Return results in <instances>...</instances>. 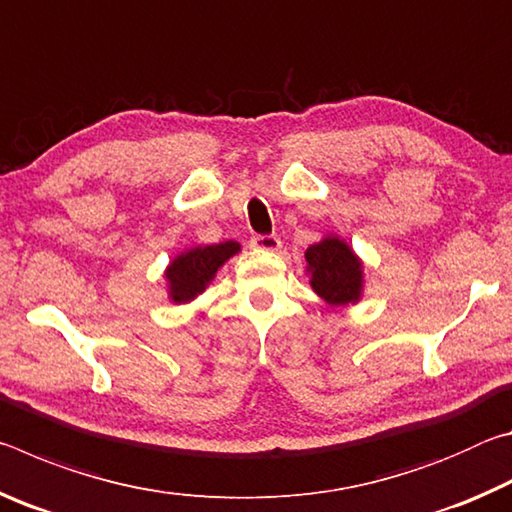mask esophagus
<instances>
[{
	"label": "esophagus",
	"mask_w": 512,
	"mask_h": 512,
	"mask_svg": "<svg viewBox=\"0 0 512 512\" xmlns=\"http://www.w3.org/2000/svg\"><path fill=\"white\" fill-rule=\"evenodd\" d=\"M250 246L257 250H277L282 246V241L275 235H253L250 237Z\"/></svg>",
	"instance_id": "esophagus-1"
}]
</instances>
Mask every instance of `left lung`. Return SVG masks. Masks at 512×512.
Returning <instances> with one entry per match:
<instances>
[{
    "label": "left lung",
    "instance_id": "1",
    "mask_svg": "<svg viewBox=\"0 0 512 512\" xmlns=\"http://www.w3.org/2000/svg\"><path fill=\"white\" fill-rule=\"evenodd\" d=\"M307 264L311 271V287L329 305H348L359 300L361 293V262L348 244L327 237L307 248Z\"/></svg>",
    "mask_w": 512,
    "mask_h": 512
}]
</instances>
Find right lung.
I'll return each mask as SVG.
<instances>
[{
	"label": "right lung",
	"mask_w": 512,
	"mask_h": 512,
	"mask_svg": "<svg viewBox=\"0 0 512 512\" xmlns=\"http://www.w3.org/2000/svg\"><path fill=\"white\" fill-rule=\"evenodd\" d=\"M235 253H239L237 241H225V244L192 248L178 255L167 268L173 302H187L196 298L225 259H230Z\"/></svg>",
	"instance_id": "1"
}]
</instances>
